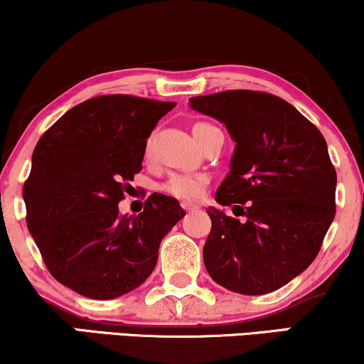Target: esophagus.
I'll return each instance as SVG.
<instances>
[{"label":"esophagus","instance_id":"obj_1","mask_svg":"<svg viewBox=\"0 0 364 364\" xmlns=\"http://www.w3.org/2000/svg\"><path fill=\"white\" fill-rule=\"evenodd\" d=\"M181 206H183V210H186V211H195V210H198V205L188 203V201H181Z\"/></svg>","mask_w":364,"mask_h":364}]
</instances>
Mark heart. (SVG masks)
Returning a JSON list of instances; mask_svg holds the SVG:
<instances>
[{
  "label": "heart",
  "instance_id": "obj_1",
  "mask_svg": "<svg viewBox=\"0 0 364 364\" xmlns=\"http://www.w3.org/2000/svg\"><path fill=\"white\" fill-rule=\"evenodd\" d=\"M206 126H211V124L198 122L193 129ZM208 185L210 176L205 173H174L163 185V191L169 196L178 198V200L195 201L205 195Z\"/></svg>",
  "mask_w": 364,
  "mask_h": 364
}]
</instances>
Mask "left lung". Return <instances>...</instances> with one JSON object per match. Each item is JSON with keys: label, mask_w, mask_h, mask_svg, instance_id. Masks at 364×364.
Wrapping results in <instances>:
<instances>
[{"label": "left lung", "mask_w": 364, "mask_h": 364, "mask_svg": "<svg viewBox=\"0 0 364 364\" xmlns=\"http://www.w3.org/2000/svg\"><path fill=\"white\" fill-rule=\"evenodd\" d=\"M237 142L210 206L205 267L228 291L260 296L304 272L336 215V169L314 124L277 95L225 90L190 99ZM242 215V219L237 216Z\"/></svg>", "instance_id": "obj_1"}]
</instances>
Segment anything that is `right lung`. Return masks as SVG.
Wrapping results in <instances>:
<instances>
[{
	"instance_id": "obj_1",
	"label": "right lung",
	"mask_w": 364,
	"mask_h": 364,
	"mask_svg": "<svg viewBox=\"0 0 364 364\" xmlns=\"http://www.w3.org/2000/svg\"><path fill=\"white\" fill-rule=\"evenodd\" d=\"M174 105L100 95L67 110L36 142L23 186L26 225L53 279L80 296L107 301L139 287L161 240L185 216L161 193L139 215L121 216L117 206L142 169L148 137Z\"/></svg>"
}]
</instances>
